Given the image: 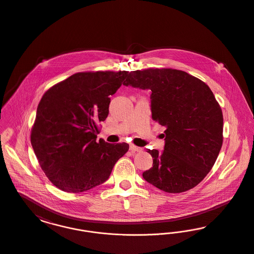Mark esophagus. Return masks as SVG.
I'll return each mask as SVG.
<instances>
[{
    "instance_id": "esophagus-1",
    "label": "esophagus",
    "mask_w": 254,
    "mask_h": 254,
    "mask_svg": "<svg viewBox=\"0 0 254 254\" xmlns=\"http://www.w3.org/2000/svg\"><path fill=\"white\" fill-rule=\"evenodd\" d=\"M129 150H131L132 152H139V151L142 150V148H141V147H138V146H136V145H129Z\"/></svg>"
}]
</instances>
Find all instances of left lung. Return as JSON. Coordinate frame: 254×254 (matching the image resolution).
Returning a JSON list of instances; mask_svg holds the SVG:
<instances>
[{
  "mask_svg": "<svg viewBox=\"0 0 254 254\" xmlns=\"http://www.w3.org/2000/svg\"><path fill=\"white\" fill-rule=\"evenodd\" d=\"M124 85L151 90L152 119L166 127L164 150L147 149L153 165L144 179L169 193L193 189L212 169L223 144V113L208 85L172 68L131 71Z\"/></svg>",
  "mask_w": 254,
  "mask_h": 254,
  "instance_id": "1",
  "label": "left lung"
}]
</instances>
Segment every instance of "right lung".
Instances as JSON below:
<instances>
[{"label":"right lung","instance_id":"add662e5","mask_svg":"<svg viewBox=\"0 0 254 254\" xmlns=\"http://www.w3.org/2000/svg\"><path fill=\"white\" fill-rule=\"evenodd\" d=\"M128 71L73 74L42 97L30 141L49 181L66 192H83L109 179L127 143L96 142L97 124L109 115L110 98Z\"/></svg>","mask_w":254,"mask_h":254}]
</instances>
